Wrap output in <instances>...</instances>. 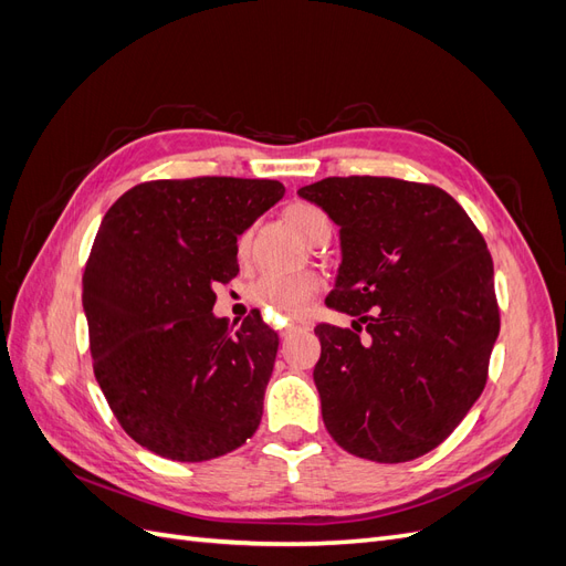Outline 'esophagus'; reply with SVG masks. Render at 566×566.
Wrapping results in <instances>:
<instances>
[{
  "label": "esophagus",
  "mask_w": 566,
  "mask_h": 566,
  "mask_svg": "<svg viewBox=\"0 0 566 566\" xmlns=\"http://www.w3.org/2000/svg\"><path fill=\"white\" fill-rule=\"evenodd\" d=\"M310 328H312V323H310V321L290 316V318L283 323V331H281V335H283V337H287V335H293V333H297V331H310Z\"/></svg>",
  "instance_id": "34e87169"
}]
</instances>
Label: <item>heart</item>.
I'll return each instance as SVG.
<instances>
[{
  "label": "heart",
  "mask_w": 566,
  "mask_h": 566,
  "mask_svg": "<svg viewBox=\"0 0 566 566\" xmlns=\"http://www.w3.org/2000/svg\"><path fill=\"white\" fill-rule=\"evenodd\" d=\"M290 221L304 241L316 243L321 235H331V221L323 210L310 202H295L285 210ZM248 252V233L238 241V254ZM321 290V276L316 271H269L256 279L250 287V300L266 312L279 314H300L306 310Z\"/></svg>",
  "instance_id": "obj_1"
}]
</instances>
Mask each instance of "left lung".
I'll return each instance as SVG.
<instances>
[{"label":"left lung","instance_id":"8db88e82","mask_svg":"<svg viewBox=\"0 0 566 566\" xmlns=\"http://www.w3.org/2000/svg\"><path fill=\"white\" fill-rule=\"evenodd\" d=\"M339 227L342 262L314 382L325 430L375 462L437 449L482 394L501 331L493 262L468 212L437 186L328 177L300 188Z\"/></svg>","mask_w":566,"mask_h":566}]
</instances>
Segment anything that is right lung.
<instances>
[{
    "instance_id": "right-lung-1",
    "label": "right lung",
    "mask_w": 566,
    "mask_h": 566,
    "mask_svg": "<svg viewBox=\"0 0 566 566\" xmlns=\"http://www.w3.org/2000/svg\"><path fill=\"white\" fill-rule=\"evenodd\" d=\"M283 193L271 179H160L101 221L82 279L94 375L144 449L202 462L260 427L279 335L256 310L231 328L212 306L238 273V235Z\"/></svg>"
}]
</instances>
